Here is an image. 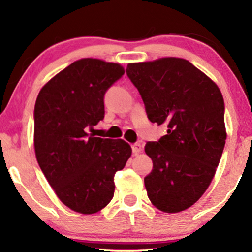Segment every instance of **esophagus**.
<instances>
[{"label": "esophagus", "instance_id": "esophagus-1", "mask_svg": "<svg viewBox=\"0 0 252 252\" xmlns=\"http://www.w3.org/2000/svg\"><path fill=\"white\" fill-rule=\"evenodd\" d=\"M131 149H132V153H134V154H138V153L142 150V146H141V143H134L131 146Z\"/></svg>", "mask_w": 252, "mask_h": 252}]
</instances>
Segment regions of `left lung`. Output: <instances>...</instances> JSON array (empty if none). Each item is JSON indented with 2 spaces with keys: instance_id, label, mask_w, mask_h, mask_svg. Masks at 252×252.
<instances>
[{
  "instance_id": "8db88e82",
  "label": "left lung",
  "mask_w": 252,
  "mask_h": 252,
  "mask_svg": "<svg viewBox=\"0 0 252 252\" xmlns=\"http://www.w3.org/2000/svg\"><path fill=\"white\" fill-rule=\"evenodd\" d=\"M152 123L167 135L146 144L153 169L144 178L155 207L176 213L192 206L210 186L224 150L225 105L218 86L189 60L162 58L129 63Z\"/></svg>"
}]
</instances>
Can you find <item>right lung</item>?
<instances>
[{"label": "right lung", "instance_id": "obj_1", "mask_svg": "<svg viewBox=\"0 0 252 252\" xmlns=\"http://www.w3.org/2000/svg\"><path fill=\"white\" fill-rule=\"evenodd\" d=\"M124 74L120 63L80 59L53 77L34 108L37 163L58 198L92 215L111 201L114 176L131 155L126 141L89 134L103 121L104 96Z\"/></svg>", "mask_w": 252, "mask_h": 252}]
</instances>
